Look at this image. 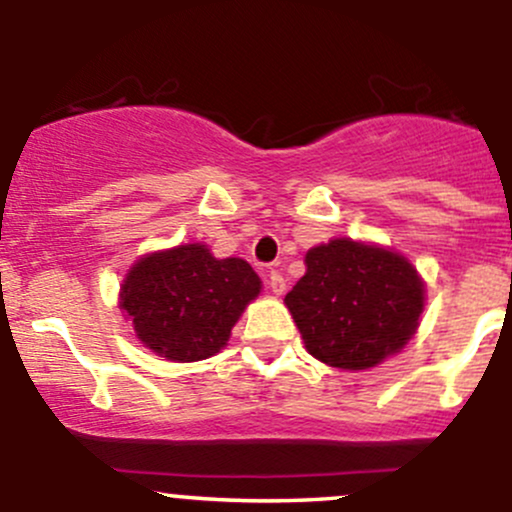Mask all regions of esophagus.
<instances>
[{"instance_id":"1","label":"esophagus","mask_w":512,"mask_h":512,"mask_svg":"<svg viewBox=\"0 0 512 512\" xmlns=\"http://www.w3.org/2000/svg\"><path fill=\"white\" fill-rule=\"evenodd\" d=\"M267 287H270L272 292H275V295H282V292H285V277H282V272L280 270H270L267 272Z\"/></svg>"}]
</instances>
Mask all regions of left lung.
Returning <instances> with one entry per match:
<instances>
[{
  "label": "left lung",
  "mask_w": 512,
  "mask_h": 512,
  "mask_svg": "<svg viewBox=\"0 0 512 512\" xmlns=\"http://www.w3.org/2000/svg\"><path fill=\"white\" fill-rule=\"evenodd\" d=\"M285 295L307 352L342 370H367L418 330L425 290L403 255L352 240L312 247Z\"/></svg>",
  "instance_id": "8db88e82"
}]
</instances>
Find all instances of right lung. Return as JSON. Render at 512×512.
<instances>
[{"mask_svg":"<svg viewBox=\"0 0 512 512\" xmlns=\"http://www.w3.org/2000/svg\"><path fill=\"white\" fill-rule=\"evenodd\" d=\"M257 292L260 277L245 260H217L205 245H180L132 267L119 307L150 350L167 360L195 362L227 345Z\"/></svg>","mask_w":512,"mask_h":512,"instance_id":"add662e5","label":"right lung"}]
</instances>
